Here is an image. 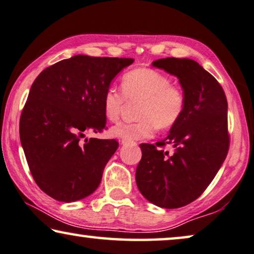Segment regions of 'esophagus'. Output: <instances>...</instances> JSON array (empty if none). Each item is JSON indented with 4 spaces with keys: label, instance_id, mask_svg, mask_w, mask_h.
<instances>
[{
    "label": "esophagus",
    "instance_id": "1",
    "mask_svg": "<svg viewBox=\"0 0 254 254\" xmlns=\"http://www.w3.org/2000/svg\"><path fill=\"white\" fill-rule=\"evenodd\" d=\"M130 142H128V141H125V139H123V141H121V144L123 145H126V144H129Z\"/></svg>",
    "mask_w": 254,
    "mask_h": 254
}]
</instances>
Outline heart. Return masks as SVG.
I'll use <instances>...</instances> for the list:
<instances>
[{"label": "heart", "mask_w": 254, "mask_h": 254, "mask_svg": "<svg viewBox=\"0 0 254 254\" xmlns=\"http://www.w3.org/2000/svg\"><path fill=\"white\" fill-rule=\"evenodd\" d=\"M121 93L109 88L103 95V110L110 121L120 118L125 100L139 101L136 123H119L110 129L113 137L133 142L149 138L157 128L168 129L182 118L187 105L186 93L181 86L172 83L160 71L137 67L125 73L120 82Z\"/></svg>", "instance_id": "obj_1"}]
</instances>
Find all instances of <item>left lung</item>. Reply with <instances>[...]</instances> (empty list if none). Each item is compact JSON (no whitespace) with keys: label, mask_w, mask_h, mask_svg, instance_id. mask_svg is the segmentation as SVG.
<instances>
[{"label":"left lung","mask_w":254,"mask_h":254,"mask_svg":"<svg viewBox=\"0 0 254 254\" xmlns=\"http://www.w3.org/2000/svg\"><path fill=\"white\" fill-rule=\"evenodd\" d=\"M152 65L179 79L187 105L166 138L156 145H139L142 158L136 168V185L152 204L178 208L204 192L226 159L228 103L220 83L197 62L168 57ZM166 144L173 145L174 153L161 149Z\"/></svg>","instance_id":"left-lung-1"}]
</instances>
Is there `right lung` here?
<instances>
[{"label": "right lung", "instance_id": "right-lung-1", "mask_svg": "<svg viewBox=\"0 0 254 254\" xmlns=\"http://www.w3.org/2000/svg\"><path fill=\"white\" fill-rule=\"evenodd\" d=\"M133 58L76 55L47 67L29 90L19 135L33 179L54 199H83L100 186L103 171L118 149L116 139L86 138L103 131V95Z\"/></svg>", "mask_w": 254, "mask_h": 254}]
</instances>
